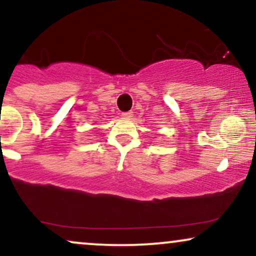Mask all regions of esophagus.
Segmentation results:
<instances>
[{
	"label": "esophagus",
	"instance_id": "1",
	"mask_svg": "<svg viewBox=\"0 0 256 256\" xmlns=\"http://www.w3.org/2000/svg\"><path fill=\"white\" fill-rule=\"evenodd\" d=\"M132 113H134V112H131V110H128V112H124V113H122V116H125V118H131V116H134Z\"/></svg>",
	"mask_w": 256,
	"mask_h": 256
}]
</instances>
